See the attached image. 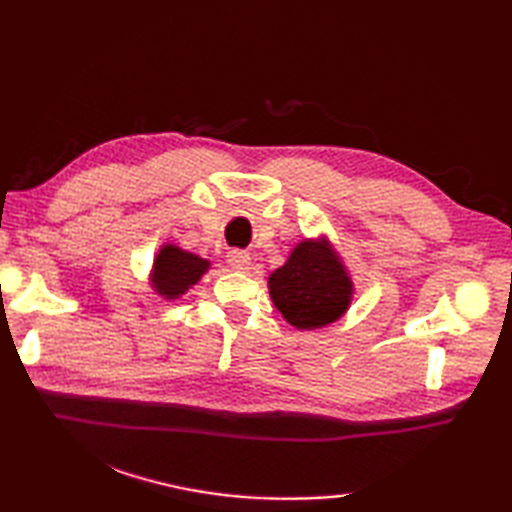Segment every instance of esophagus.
<instances>
[{"label":"esophagus","instance_id":"34e87169","mask_svg":"<svg viewBox=\"0 0 512 512\" xmlns=\"http://www.w3.org/2000/svg\"><path fill=\"white\" fill-rule=\"evenodd\" d=\"M226 262L233 270H237V273H246L250 268V255L242 253V250H231V253L226 255Z\"/></svg>","mask_w":512,"mask_h":512}]
</instances>
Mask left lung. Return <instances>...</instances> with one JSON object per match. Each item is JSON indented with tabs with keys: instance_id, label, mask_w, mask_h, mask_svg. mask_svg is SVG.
<instances>
[{
	"instance_id": "1",
	"label": "left lung",
	"mask_w": 512,
	"mask_h": 512,
	"mask_svg": "<svg viewBox=\"0 0 512 512\" xmlns=\"http://www.w3.org/2000/svg\"><path fill=\"white\" fill-rule=\"evenodd\" d=\"M275 308L292 328L319 330L339 321L354 301V281L328 235L303 237L284 266L268 275Z\"/></svg>"
}]
</instances>
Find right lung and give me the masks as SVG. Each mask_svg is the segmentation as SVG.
Masks as SVG:
<instances>
[{
  "instance_id": "right-lung-1",
  "label": "right lung",
  "mask_w": 512,
  "mask_h": 512,
  "mask_svg": "<svg viewBox=\"0 0 512 512\" xmlns=\"http://www.w3.org/2000/svg\"><path fill=\"white\" fill-rule=\"evenodd\" d=\"M211 262L178 244L165 242L154 255V264L149 270V286L158 297L167 301H176L198 284L209 273Z\"/></svg>"
}]
</instances>
